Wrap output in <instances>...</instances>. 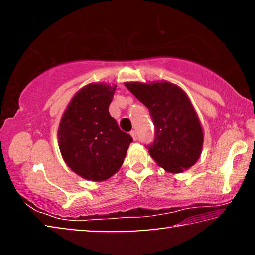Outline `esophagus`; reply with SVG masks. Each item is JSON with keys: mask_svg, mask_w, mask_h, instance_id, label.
I'll use <instances>...</instances> for the list:
<instances>
[{"mask_svg": "<svg viewBox=\"0 0 255 255\" xmlns=\"http://www.w3.org/2000/svg\"><path fill=\"white\" fill-rule=\"evenodd\" d=\"M130 136L132 137L133 140L137 139V132H136L135 130H131V131H130Z\"/></svg>", "mask_w": 255, "mask_h": 255, "instance_id": "1", "label": "esophagus"}]
</instances>
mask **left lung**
I'll return each instance as SVG.
<instances>
[{
	"instance_id": "left-lung-1",
	"label": "left lung",
	"mask_w": 255,
	"mask_h": 255,
	"mask_svg": "<svg viewBox=\"0 0 255 255\" xmlns=\"http://www.w3.org/2000/svg\"><path fill=\"white\" fill-rule=\"evenodd\" d=\"M126 88L148 108L155 140L148 153L159 167L181 173L199 159L204 144L201 123L182 89L167 81L126 82Z\"/></svg>"
}]
</instances>
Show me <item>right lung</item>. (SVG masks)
<instances>
[{
    "label": "right lung",
    "mask_w": 255,
    "mask_h": 255,
    "mask_svg": "<svg viewBox=\"0 0 255 255\" xmlns=\"http://www.w3.org/2000/svg\"><path fill=\"white\" fill-rule=\"evenodd\" d=\"M117 85L90 83L68 103L58 127V146L66 165L81 178L106 181L122 167L130 135L109 114Z\"/></svg>",
    "instance_id": "1"
}]
</instances>
